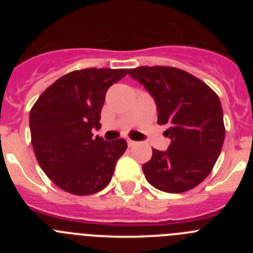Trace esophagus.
Returning <instances> with one entry per match:
<instances>
[{
  "label": "esophagus",
  "mask_w": 253,
  "mask_h": 253,
  "mask_svg": "<svg viewBox=\"0 0 253 253\" xmlns=\"http://www.w3.org/2000/svg\"><path fill=\"white\" fill-rule=\"evenodd\" d=\"M126 142H128V146L129 147H134V146H135V144H137V142H134V140H131V139H128V140H126Z\"/></svg>",
  "instance_id": "34e87169"
}]
</instances>
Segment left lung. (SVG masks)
I'll use <instances>...</instances> for the list:
<instances>
[{
  "instance_id": "left-lung-1",
  "label": "left lung",
  "mask_w": 253,
  "mask_h": 253,
  "mask_svg": "<svg viewBox=\"0 0 253 253\" xmlns=\"http://www.w3.org/2000/svg\"><path fill=\"white\" fill-rule=\"evenodd\" d=\"M156 101L160 125L171 139L166 152L152 151L142 166L147 181L165 193H185L208 177L222 151L225 128L218 95L207 84L175 67L129 69Z\"/></svg>"
}]
</instances>
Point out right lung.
<instances>
[{"label":"right lung","mask_w":253,"mask_h":253,"mask_svg":"<svg viewBox=\"0 0 253 253\" xmlns=\"http://www.w3.org/2000/svg\"><path fill=\"white\" fill-rule=\"evenodd\" d=\"M128 69L86 68L58 78L30 110L31 143L40 167L59 189L91 195L109 185L128 144L93 138L101 128V109L109 87Z\"/></svg>","instance_id":"obj_1"}]
</instances>
